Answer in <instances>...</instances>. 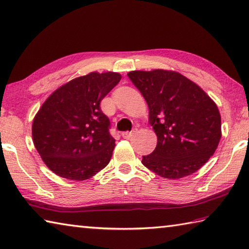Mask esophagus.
<instances>
[{"instance_id": "1", "label": "esophagus", "mask_w": 249, "mask_h": 249, "mask_svg": "<svg viewBox=\"0 0 249 249\" xmlns=\"http://www.w3.org/2000/svg\"><path fill=\"white\" fill-rule=\"evenodd\" d=\"M136 133V130H132V132H123L122 133V137L123 138H125V139H129V138H132L133 136H134V134Z\"/></svg>"}]
</instances>
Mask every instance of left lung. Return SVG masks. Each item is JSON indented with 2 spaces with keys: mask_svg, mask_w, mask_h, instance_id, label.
<instances>
[{
  "mask_svg": "<svg viewBox=\"0 0 249 249\" xmlns=\"http://www.w3.org/2000/svg\"><path fill=\"white\" fill-rule=\"evenodd\" d=\"M129 79L146 100L149 123L158 137L142 164L164 178L199 170L218 148L221 115L215 102L194 81L174 71H133Z\"/></svg>",
  "mask_w": 249,
  "mask_h": 249,
  "instance_id": "left-lung-1",
  "label": "left lung"
}]
</instances>
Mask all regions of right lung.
<instances>
[{"label":"right lung","mask_w":249,"mask_h":249,"mask_svg":"<svg viewBox=\"0 0 249 249\" xmlns=\"http://www.w3.org/2000/svg\"><path fill=\"white\" fill-rule=\"evenodd\" d=\"M121 78L114 71H92L61 86L44 101L33 122V140L53 173L85 180L109 164L115 139L100 102Z\"/></svg>","instance_id":"add662e5"}]
</instances>
